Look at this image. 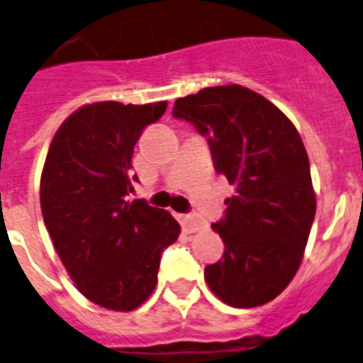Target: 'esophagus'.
<instances>
[{"mask_svg":"<svg viewBox=\"0 0 363 363\" xmlns=\"http://www.w3.org/2000/svg\"><path fill=\"white\" fill-rule=\"evenodd\" d=\"M179 222H182V228H184L185 233H196V231H200L202 228H206V222L198 218V216L184 215L179 216Z\"/></svg>","mask_w":363,"mask_h":363,"instance_id":"34e87169","label":"esophagus"}]
</instances>
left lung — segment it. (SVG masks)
I'll return each instance as SVG.
<instances>
[{"instance_id":"left-lung-1","label":"left lung","mask_w":363,"mask_h":363,"mask_svg":"<svg viewBox=\"0 0 363 363\" xmlns=\"http://www.w3.org/2000/svg\"><path fill=\"white\" fill-rule=\"evenodd\" d=\"M172 113L207 135L213 167L235 185L211 225L224 257L206 266L207 286L235 308L270 303L299 270L315 216L301 135L275 104L238 84L178 99Z\"/></svg>"}]
</instances>
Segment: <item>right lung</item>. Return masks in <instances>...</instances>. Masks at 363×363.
I'll return each instance as SVG.
<instances>
[{
	"label": "right lung",
	"instance_id": "add662e5",
	"mask_svg": "<svg viewBox=\"0 0 363 363\" xmlns=\"http://www.w3.org/2000/svg\"><path fill=\"white\" fill-rule=\"evenodd\" d=\"M167 110V101L84 104L49 145L40 206L52 246L79 292L116 312L135 311L157 284L163 247L179 224L145 200L128 202L138 176L134 145Z\"/></svg>",
	"mask_w": 363,
	"mask_h": 363
}]
</instances>
